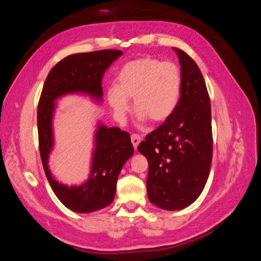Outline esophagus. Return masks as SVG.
Segmentation results:
<instances>
[{
    "mask_svg": "<svg viewBox=\"0 0 261 261\" xmlns=\"http://www.w3.org/2000/svg\"><path fill=\"white\" fill-rule=\"evenodd\" d=\"M130 138H132V143H133V146H134V148L137 149V146L139 145V143H140V141H141V136L139 135V134L134 133L133 135L130 136Z\"/></svg>",
    "mask_w": 261,
    "mask_h": 261,
    "instance_id": "1",
    "label": "esophagus"
}]
</instances>
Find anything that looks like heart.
<instances>
[{"mask_svg":"<svg viewBox=\"0 0 261 261\" xmlns=\"http://www.w3.org/2000/svg\"><path fill=\"white\" fill-rule=\"evenodd\" d=\"M181 73L171 61L151 57L126 63L116 78V85L108 92L114 111L123 115L128 111L133 98L134 108L141 118L163 122L174 113L181 93Z\"/></svg>","mask_w":261,"mask_h":261,"instance_id":"1","label":"heart"}]
</instances>
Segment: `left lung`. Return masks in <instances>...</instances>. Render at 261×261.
Segmentation results:
<instances>
[{
  "label": "left lung",
  "mask_w": 261,
  "mask_h": 261,
  "mask_svg": "<svg viewBox=\"0 0 261 261\" xmlns=\"http://www.w3.org/2000/svg\"><path fill=\"white\" fill-rule=\"evenodd\" d=\"M175 51L183 80L178 106L138 145L149 164L148 198L164 210L183 209L198 198L212 160L211 105L206 83L196 62L183 50Z\"/></svg>",
  "instance_id": "left-lung-1"
}]
</instances>
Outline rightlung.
Returning <instances> with one entry per match:
<instances>
[{"mask_svg":"<svg viewBox=\"0 0 261 261\" xmlns=\"http://www.w3.org/2000/svg\"><path fill=\"white\" fill-rule=\"evenodd\" d=\"M123 54L120 50L76 53L53 66L44 82L38 103L39 151L46 178L60 201L75 212L88 213L108 207L114 199L116 181L124 163L134 153L127 132L100 125L96 135L90 177L82 186L60 184L50 174L48 156L52 149V115L54 100L68 92H86L101 99L102 76Z\"/></svg>","mask_w":261,"mask_h":261,"instance_id":"obj_1","label":"right lung"}]
</instances>
